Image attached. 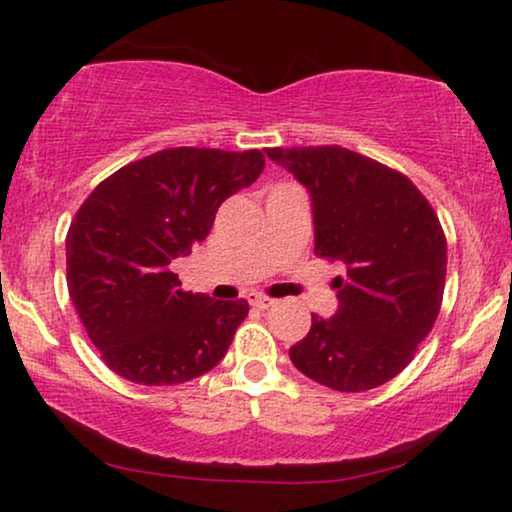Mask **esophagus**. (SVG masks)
<instances>
[{"mask_svg": "<svg viewBox=\"0 0 512 512\" xmlns=\"http://www.w3.org/2000/svg\"><path fill=\"white\" fill-rule=\"evenodd\" d=\"M247 300H249L251 307H256V310H268V307L275 305V300L268 298V296H261V293H249Z\"/></svg>", "mask_w": 512, "mask_h": 512, "instance_id": "1", "label": "esophagus"}]
</instances>
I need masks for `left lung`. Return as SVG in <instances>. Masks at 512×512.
I'll use <instances>...</instances> for the list:
<instances>
[{
    "label": "left lung",
    "instance_id": "left-lung-1",
    "mask_svg": "<svg viewBox=\"0 0 512 512\" xmlns=\"http://www.w3.org/2000/svg\"><path fill=\"white\" fill-rule=\"evenodd\" d=\"M307 191L314 254L340 261L338 312L312 314L289 356L335 391H368L408 366L436 324L447 242L429 200L405 174L342 146L265 149Z\"/></svg>",
    "mask_w": 512,
    "mask_h": 512
}]
</instances>
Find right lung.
<instances>
[{"mask_svg": "<svg viewBox=\"0 0 512 512\" xmlns=\"http://www.w3.org/2000/svg\"><path fill=\"white\" fill-rule=\"evenodd\" d=\"M258 149L179 146L121 167L88 195L67 233V289L116 375L181 384L226 356L249 303L181 289L170 265L212 230L216 209L261 177Z\"/></svg>", "mask_w": 512, "mask_h": 512, "instance_id": "1", "label": "right lung"}]
</instances>
